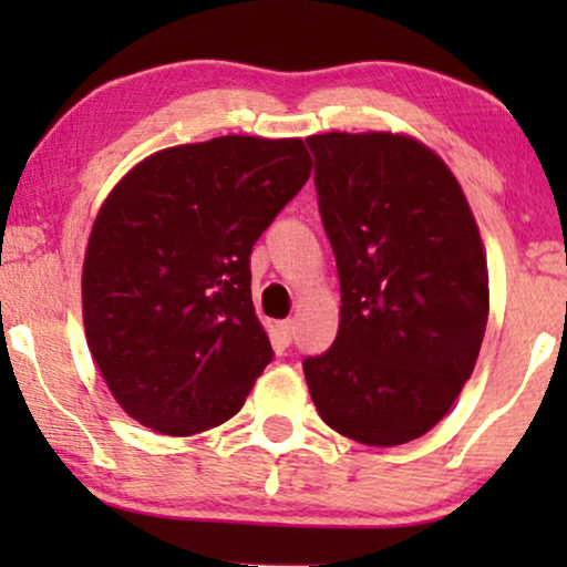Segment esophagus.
<instances>
[{"instance_id": "1", "label": "esophagus", "mask_w": 567, "mask_h": 567, "mask_svg": "<svg viewBox=\"0 0 567 567\" xmlns=\"http://www.w3.org/2000/svg\"><path fill=\"white\" fill-rule=\"evenodd\" d=\"M292 333H296V324H292V320H285V322H277V338L282 347H288V343L292 341Z\"/></svg>"}]
</instances>
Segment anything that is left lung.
Here are the masks:
<instances>
[{
  "label": "left lung",
  "instance_id": "1",
  "mask_svg": "<svg viewBox=\"0 0 567 567\" xmlns=\"http://www.w3.org/2000/svg\"><path fill=\"white\" fill-rule=\"evenodd\" d=\"M320 216L341 279V322L303 362L317 413L343 437L405 445L470 381L491 290L477 220L437 152L405 133H322Z\"/></svg>",
  "mask_w": 567,
  "mask_h": 567
}]
</instances>
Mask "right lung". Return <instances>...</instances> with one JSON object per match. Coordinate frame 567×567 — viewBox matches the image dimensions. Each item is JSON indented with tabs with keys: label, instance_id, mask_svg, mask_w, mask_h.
Segmentation results:
<instances>
[{
	"label": "right lung",
	"instance_id": "add662e5",
	"mask_svg": "<svg viewBox=\"0 0 567 567\" xmlns=\"http://www.w3.org/2000/svg\"><path fill=\"white\" fill-rule=\"evenodd\" d=\"M311 175L301 138L218 135L148 154L97 210L84 338L130 419L188 437L239 413L271 362L250 250Z\"/></svg>",
	"mask_w": 567,
	"mask_h": 567
}]
</instances>
